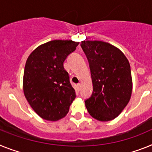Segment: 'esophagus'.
<instances>
[{"mask_svg":"<svg viewBox=\"0 0 152 152\" xmlns=\"http://www.w3.org/2000/svg\"><path fill=\"white\" fill-rule=\"evenodd\" d=\"M81 84L80 83H79V84H77V86H77V89H78V91H80V89H81Z\"/></svg>","mask_w":152,"mask_h":152,"instance_id":"1","label":"esophagus"}]
</instances>
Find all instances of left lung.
Here are the masks:
<instances>
[{
	"label": "left lung",
	"instance_id": "obj_1",
	"mask_svg": "<svg viewBox=\"0 0 152 152\" xmlns=\"http://www.w3.org/2000/svg\"><path fill=\"white\" fill-rule=\"evenodd\" d=\"M89 61L93 92L85 101L92 117L101 122L116 118L129 103L132 92L130 64L119 49L99 40L82 41Z\"/></svg>",
	"mask_w": 152,
	"mask_h": 152
}]
</instances>
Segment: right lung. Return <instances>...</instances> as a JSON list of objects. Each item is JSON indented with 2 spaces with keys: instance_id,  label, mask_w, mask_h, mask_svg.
I'll list each match as a JSON object with an SVG mask.
<instances>
[{
  "instance_id": "right-lung-1",
  "label": "right lung",
  "mask_w": 152,
  "mask_h": 152,
  "mask_svg": "<svg viewBox=\"0 0 152 152\" xmlns=\"http://www.w3.org/2000/svg\"><path fill=\"white\" fill-rule=\"evenodd\" d=\"M78 44L55 39L37 47L27 58L23 92L30 106L43 119L57 121L65 117L76 98L63 62Z\"/></svg>"
}]
</instances>
